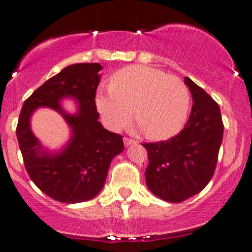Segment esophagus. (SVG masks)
<instances>
[{"label": "esophagus", "instance_id": "34e87169", "mask_svg": "<svg viewBox=\"0 0 252 252\" xmlns=\"http://www.w3.org/2000/svg\"><path fill=\"white\" fill-rule=\"evenodd\" d=\"M123 142H124V144H126V146H131V144L137 143L135 140H132V138H129V137H124Z\"/></svg>", "mask_w": 252, "mask_h": 252}]
</instances>
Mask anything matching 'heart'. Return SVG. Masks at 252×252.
I'll return each instance as SVG.
<instances>
[{
  "label": "heart",
  "instance_id": "obj_1",
  "mask_svg": "<svg viewBox=\"0 0 252 252\" xmlns=\"http://www.w3.org/2000/svg\"><path fill=\"white\" fill-rule=\"evenodd\" d=\"M96 104L110 129L126 126L132 116L152 140H167L180 131L189 108V89L180 78L148 66H129L112 77Z\"/></svg>",
  "mask_w": 252,
  "mask_h": 252
}]
</instances>
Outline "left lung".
Masks as SVG:
<instances>
[{
	"mask_svg": "<svg viewBox=\"0 0 252 252\" xmlns=\"http://www.w3.org/2000/svg\"><path fill=\"white\" fill-rule=\"evenodd\" d=\"M193 105L185 128L174 137L142 143L148 152L147 187L169 202H181L198 194L215 174L224 124L219 105L189 77Z\"/></svg>",
	"mask_w": 252,
	"mask_h": 252,
	"instance_id": "obj_1",
	"label": "left lung"
}]
</instances>
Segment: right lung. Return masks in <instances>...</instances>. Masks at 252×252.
<instances>
[{
  "instance_id": "obj_1",
  "label": "right lung",
  "mask_w": 252,
  "mask_h": 252,
  "mask_svg": "<svg viewBox=\"0 0 252 252\" xmlns=\"http://www.w3.org/2000/svg\"><path fill=\"white\" fill-rule=\"evenodd\" d=\"M100 70L98 63L67 66L37 88L20 112L16 136L26 169L37 189L57 201L76 204L94 198L112 158L124 149L122 136L104 129L98 121L94 98ZM65 96L78 102L76 115L66 114L60 105ZM43 106L57 109L71 128L70 142L57 155L43 151L30 130L31 114Z\"/></svg>"
}]
</instances>
